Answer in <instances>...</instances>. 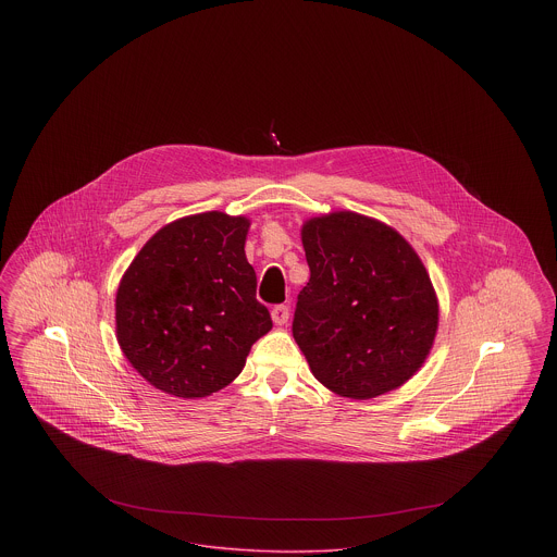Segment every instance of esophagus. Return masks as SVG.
<instances>
[{
  "instance_id": "34e87169",
  "label": "esophagus",
  "mask_w": 557,
  "mask_h": 557,
  "mask_svg": "<svg viewBox=\"0 0 557 557\" xmlns=\"http://www.w3.org/2000/svg\"><path fill=\"white\" fill-rule=\"evenodd\" d=\"M272 321H274L276 325H285V323L289 321V307H285V305L274 307V309H272Z\"/></svg>"
}]
</instances>
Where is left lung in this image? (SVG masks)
<instances>
[{
    "label": "left lung",
    "instance_id": "1",
    "mask_svg": "<svg viewBox=\"0 0 557 557\" xmlns=\"http://www.w3.org/2000/svg\"><path fill=\"white\" fill-rule=\"evenodd\" d=\"M311 278L298 296L294 338L319 384L369 400L400 388L431 354L440 302L411 244L349 210L305 221Z\"/></svg>",
    "mask_w": 557,
    "mask_h": 557
}]
</instances>
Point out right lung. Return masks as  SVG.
<instances>
[{
    "label": "right lung",
    "mask_w": 557,
    "mask_h": 557,
    "mask_svg": "<svg viewBox=\"0 0 557 557\" xmlns=\"http://www.w3.org/2000/svg\"><path fill=\"white\" fill-rule=\"evenodd\" d=\"M250 221L225 212L177 219L144 244L115 294V336L157 391L210 397L230 386L272 330L244 244Z\"/></svg>",
    "instance_id": "add662e5"
}]
</instances>
